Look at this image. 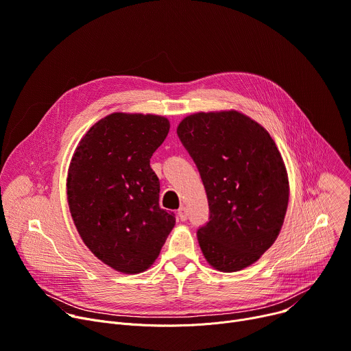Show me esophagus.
<instances>
[{
	"label": "esophagus",
	"mask_w": 351,
	"mask_h": 351,
	"mask_svg": "<svg viewBox=\"0 0 351 351\" xmlns=\"http://www.w3.org/2000/svg\"><path fill=\"white\" fill-rule=\"evenodd\" d=\"M178 217H179L180 221H186L187 219V210L184 207H180L178 210Z\"/></svg>",
	"instance_id": "1"
}]
</instances>
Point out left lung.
Here are the masks:
<instances>
[{
    "label": "left lung",
    "mask_w": 351,
    "mask_h": 351,
    "mask_svg": "<svg viewBox=\"0 0 351 351\" xmlns=\"http://www.w3.org/2000/svg\"><path fill=\"white\" fill-rule=\"evenodd\" d=\"M176 132L207 193L210 221L197 231L207 263L224 273L249 267L277 239L289 207V173L274 140L234 109L189 114Z\"/></svg>",
    "instance_id": "obj_1"
}]
</instances>
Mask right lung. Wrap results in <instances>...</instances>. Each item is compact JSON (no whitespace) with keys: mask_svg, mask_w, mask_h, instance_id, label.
Listing matches in <instances>:
<instances>
[{"mask_svg":"<svg viewBox=\"0 0 351 351\" xmlns=\"http://www.w3.org/2000/svg\"><path fill=\"white\" fill-rule=\"evenodd\" d=\"M165 116L114 112L80 140L67 172V202L88 249L124 274L149 269L175 227L159 207V179L149 158L164 143Z\"/></svg>","mask_w":351,"mask_h":351,"instance_id":"right-lung-1","label":"right lung"}]
</instances>
